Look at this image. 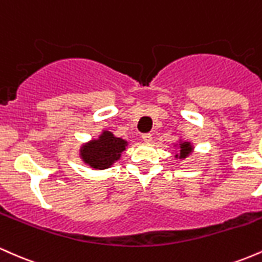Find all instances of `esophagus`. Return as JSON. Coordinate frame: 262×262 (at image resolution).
Listing matches in <instances>:
<instances>
[{
    "label": "esophagus",
    "mask_w": 262,
    "mask_h": 262,
    "mask_svg": "<svg viewBox=\"0 0 262 262\" xmlns=\"http://www.w3.org/2000/svg\"><path fill=\"white\" fill-rule=\"evenodd\" d=\"M143 140L145 141V143H150V141L152 140V137H151V134H149V133H146V134H143Z\"/></svg>",
    "instance_id": "1"
}]
</instances>
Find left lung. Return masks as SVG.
Wrapping results in <instances>:
<instances>
[{"label":"left lung","mask_w":262,"mask_h":262,"mask_svg":"<svg viewBox=\"0 0 262 262\" xmlns=\"http://www.w3.org/2000/svg\"><path fill=\"white\" fill-rule=\"evenodd\" d=\"M191 151H192L191 143H188V141H183V143L180 144V154L176 155V158H180V159L187 158V156L191 154Z\"/></svg>","instance_id":"1"}]
</instances>
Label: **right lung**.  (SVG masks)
I'll return each mask as SVG.
<instances>
[{
    "mask_svg": "<svg viewBox=\"0 0 262 262\" xmlns=\"http://www.w3.org/2000/svg\"><path fill=\"white\" fill-rule=\"evenodd\" d=\"M125 146L127 141L114 137L111 132L104 130L98 139H93L82 145L80 155L81 159L93 169L104 170L121 159Z\"/></svg>",
    "mask_w": 262,
    "mask_h": 262,
    "instance_id": "1",
    "label": "right lung"
}]
</instances>
